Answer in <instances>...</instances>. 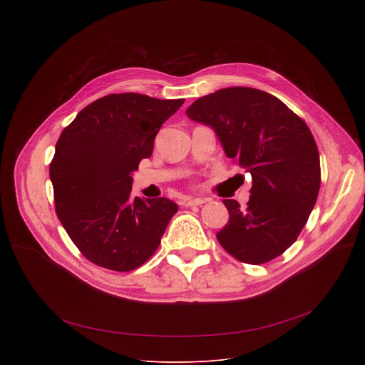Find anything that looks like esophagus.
<instances>
[{
  "label": "esophagus",
  "instance_id": "34e87169",
  "mask_svg": "<svg viewBox=\"0 0 365 365\" xmlns=\"http://www.w3.org/2000/svg\"><path fill=\"white\" fill-rule=\"evenodd\" d=\"M206 200L205 199H202V197H185L180 203L183 205V206H199V205H202V203H205Z\"/></svg>",
  "mask_w": 365,
  "mask_h": 365
}]
</instances>
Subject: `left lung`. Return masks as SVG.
<instances>
[{
    "instance_id": "8db88e82",
    "label": "left lung",
    "mask_w": 365,
    "mask_h": 365,
    "mask_svg": "<svg viewBox=\"0 0 365 365\" xmlns=\"http://www.w3.org/2000/svg\"><path fill=\"white\" fill-rule=\"evenodd\" d=\"M186 114L211 127L225 154L252 179L245 210L224 199L230 221L217 234L222 248L248 264L283 254L306 225L321 187L319 151L306 123L279 98L247 86L205 95Z\"/></svg>"
}]
</instances>
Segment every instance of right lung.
Wrapping results in <instances>:
<instances>
[{
    "instance_id": "right-lung-1",
    "label": "right lung",
    "mask_w": 365,
    "mask_h": 365,
    "mask_svg": "<svg viewBox=\"0 0 365 365\" xmlns=\"http://www.w3.org/2000/svg\"><path fill=\"white\" fill-rule=\"evenodd\" d=\"M185 99L113 93L85 107L62 131L50 163L56 214L96 266L130 272L158 250L178 212L166 197H131V173Z\"/></svg>"
}]
</instances>
